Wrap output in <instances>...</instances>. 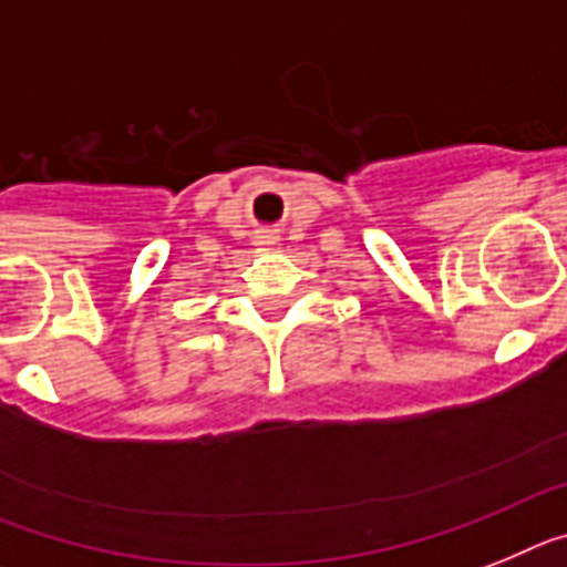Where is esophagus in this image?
I'll return each mask as SVG.
<instances>
[{"label": "esophagus", "instance_id": "1", "mask_svg": "<svg viewBox=\"0 0 567 567\" xmlns=\"http://www.w3.org/2000/svg\"><path fill=\"white\" fill-rule=\"evenodd\" d=\"M259 245H274V236H259Z\"/></svg>", "mask_w": 567, "mask_h": 567}]
</instances>
